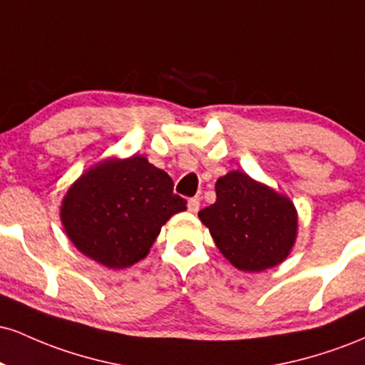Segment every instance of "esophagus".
I'll list each match as a JSON object with an SVG mask.
<instances>
[{
  "label": "esophagus",
  "mask_w": 365,
  "mask_h": 365,
  "mask_svg": "<svg viewBox=\"0 0 365 365\" xmlns=\"http://www.w3.org/2000/svg\"><path fill=\"white\" fill-rule=\"evenodd\" d=\"M199 207H200V199H199V197H194V199L188 200V211L197 212V211H199Z\"/></svg>",
  "instance_id": "1"
}]
</instances>
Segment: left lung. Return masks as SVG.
<instances>
[{"label":"left lung","mask_w":365,"mask_h":365,"mask_svg":"<svg viewBox=\"0 0 365 365\" xmlns=\"http://www.w3.org/2000/svg\"><path fill=\"white\" fill-rule=\"evenodd\" d=\"M216 202L199 211L220 252L244 273L278 266L292 252L299 233V212L279 194L240 170L216 182Z\"/></svg>","instance_id":"obj_1"}]
</instances>
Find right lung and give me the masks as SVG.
<instances>
[{
  "instance_id": "add662e5",
  "label": "right lung",
  "mask_w": 365,
  "mask_h": 365,
  "mask_svg": "<svg viewBox=\"0 0 365 365\" xmlns=\"http://www.w3.org/2000/svg\"><path fill=\"white\" fill-rule=\"evenodd\" d=\"M173 180L148 158H108L68 187L60 206L66 237L86 257L110 269L142 261L171 216L187 209Z\"/></svg>"
}]
</instances>
